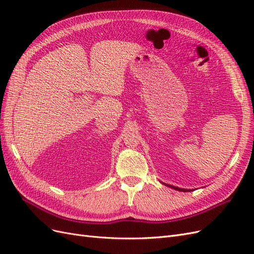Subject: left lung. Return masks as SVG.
<instances>
[{
    "instance_id": "8db88e82",
    "label": "left lung",
    "mask_w": 254,
    "mask_h": 254,
    "mask_svg": "<svg viewBox=\"0 0 254 254\" xmlns=\"http://www.w3.org/2000/svg\"><path fill=\"white\" fill-rule=\"evenodd\" d=\"M162 183H163V182H162ZM163 184H164V186L168 187V188L174 189V190H179V191H191V190H187V189H181V188H178V187H174V186H171V184H166V183H163Z\"/></svg>"
}]
</instances>
